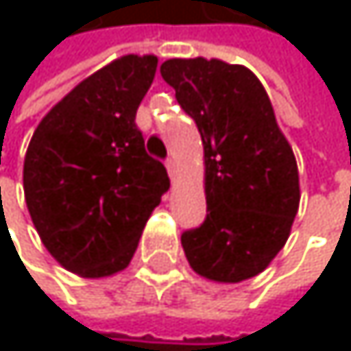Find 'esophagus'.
Returning <instances> with one entry per match:
<instances>
[{
  "instance_id": "34e87169",
  "label": "esophagus",
  "mask_w": 351,
  "mask_h": 351,
  "mask_svg": "<svg viewBox=\"0 0 351 351\" xmlns=\"http://www.w3.org/2000/svg\"><path fill=\"white\" fill-rule=\"evenodd\" d=\"M166 168H168V174H170V177H174V172H177V164H174L172 158L166 160Z\"/></svg>"
}]
</instances>
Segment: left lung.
<instances>
[{"mask_svg":"<svg viewBox=\"0 0 351 351\" xmlns=\"http://www.w3.org/2000/svg\"><path fill=\"white\" fill-rule=\"evenodd\" d=\"M160 73L204 145L208 215L181 234L185 257L208 280H248L291 234L301 197L293 149L263 84L246 66L170 58Z\"/></svg>","mask_w":351,"mask_h":351,"instance_id":"obj_1","label":"left lung"}]
</instances>
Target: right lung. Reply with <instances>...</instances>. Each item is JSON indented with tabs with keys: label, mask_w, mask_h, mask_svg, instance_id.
Returning <instances> with one entry per match:
<instances>
[{
	"label": "right lung",
	"mask_w": 351,
	"mask_h": 351,
	"mask_svg": "<svg viewBox=\"0 0 351 351\" xmlns=\"http://www.w3.org/2000/svg\"><path fill=\"white\" fill-rule=\"evenodd\" d=\"M156 66L152 54L113 60L66 94L29 143L23 183L33 225L52 257L84 278L128 267L170 187L134 122Z\"/></svg>",
	"instance_id": "add662e5"
}]
</instances>
